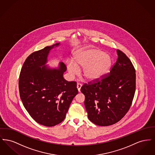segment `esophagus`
I'll return each mask as SVG.
<instances>
[{
	"label": "esophagus",
	"mask_w": 155,
	"mask_h": 155,
	"mask_svg": "<svg viewBox=\"0 0 155 155\" xmlns=\"http://www.w3.org/2000/svg\"><path fill=\"white\" fill-rule=\"evenodd\" d=\"M81 87H82V84H79V83H78V84H77V88L78 89V92H80Z\"/></svg>",
	"instance_id": "obj_1"
}]
</instances>
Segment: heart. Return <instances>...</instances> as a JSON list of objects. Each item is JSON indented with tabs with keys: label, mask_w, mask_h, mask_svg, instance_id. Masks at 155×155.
<instances>
[{
	"label": "heart",
	"mask_w": 155,
	"mask_h": 155,
	"mask_svg": "<svg viewBox=\"0 0 155 155\" xmlns=\"http://www.w3.org/2000/svg\"><path fill=\"white\" fill-rule=\"evenodd\" d=\"M74 63L69 61L67 69L71 75H77L83 68L82 75L89 81L101 80L109 73L112 66L110 56L96 49H81L75 52Z\"/></svg>",
	"instance_id": "heart-1"
}]
</instances>
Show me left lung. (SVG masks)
<instances>
[{"mask_svg":"<svg viewBox=\"0 0 155 155\" xmlns=\"http://www.w3.org/2000/svg\"><path fill=\"white\" fill-rule=\"evenodd\" d=\"M117 53L118 58L109 74L81 87L88 117L96 125L117 123L132 104L136 87L135 70L125 53L118 49Z\"/></svg>","mask_w":155,"mask_h":155,"instance_id":"1","label":"left lung"}]
</instances>
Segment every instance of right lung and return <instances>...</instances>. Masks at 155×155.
Here are the masks:
<instances>
[{
    "label": "right lung",
    "instance_id": "right-lung-1",
    "mask_svg": "<svg viewBox=\"0 0 155 155\" xmlns=\"http://www.w3.org/2000/svg\"><path fill=\"white\" fill-rule=\"evenodd\" d=\"M59 45L31 53L22 65L18 81L24 107L36 122L46 127L54 126L64 120L78 93L76 82L63 78L67 70L64 63L60 62L58 68L45 66L50 51Z\"/></svg>",
    "mask_w": 155,
    "mask_h": 155
}]
</instances>
